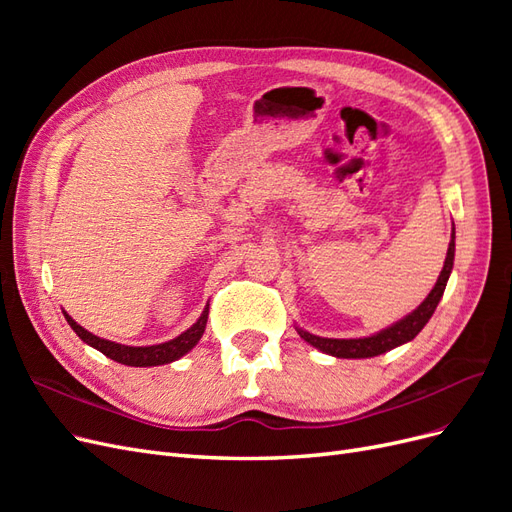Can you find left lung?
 Returning <instances> with one entry per match:
<instances>
[{
	"label": "left lung",
	"mask_w": 512,
	"mask_h": 512,
	"mask_svg": "<svg viewBox=\"0 0 512 512\" xmlns=\"http://www.w3.org/2000/svg\"><path fill=\"white\" fill-rule=\"evenodd\" d=\"M453 260H455V226H453V235H451V243H448V252H446V260L444 267L440 271V277L433 290L427 294V299L418 305L412 314H408L406 318H401L399 322L391 324V327L382 329L376 335L369 337H359V339H333V337H318L307 333L303 329L297 327V333L305 339L307 344H312L314 348H318L324 354L337 356V359H369V356H378L389 352L401 344L410 342L418 333L423 331L425 324L429 322V318L436 312V307L442 299L448 275L453 271Z\"/></svg>",
	"instance_id": "left-lung-1"
}]
</instances>
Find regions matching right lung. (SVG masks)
Listing matches in <instances>:
<instances>
[{"instance_id": "obj_1", "label": "right lung", "mask_w": 512, "mask_h": 512, "mask_svg": "<svg viewBox=\"0 0 512 512\" xmlns=\"http://www.w3.org/2000/svg\"><path fill=\"white\" fill-rule=\"evenodd\" d=\"M64 316L72 327V331L79 335L87 346L100 350L104 356H108V359H113L121 365H130V367H156V365H166V363H173V361L181 359L183 354H188L198 344V339L203 337L205 327H207L209 307H205V312L200 314V318L192 324L188 331H183L179 337L170 339V342L156 344V346H123V344L108 342V339H102L94 333L85 331L81 324H76L66 312H64Z\"/></svg>"}]
</instances>
